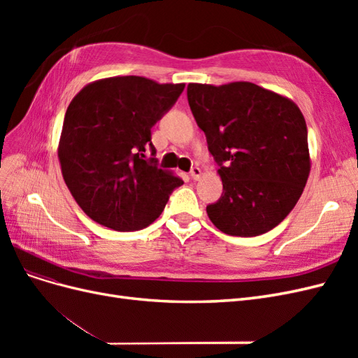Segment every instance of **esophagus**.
I'll return each mask as SVG.
<instances>
[{"instance_id": "34e87169", "label": "esophagus", "mask_w": 358, "mask_h": 358, "mask_svg": "<svg viewBox=\"0 0 358 358\" xmlns=\"http://www.w3.org/2000/svg\"><path fill=\"white\" fill-rule=\"evenodd\" d=\"M189 175L194 180H199L201 178V169L200 167H192L191 171H189Z\"/></svg>"}]
</instances>
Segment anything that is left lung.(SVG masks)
Masks as SVG:
<instances>
[{"instance_id":"left-lung-1","label":"left lung","mask_w":358,"mask_h":358,"mask_svg":"<svg viewBox=\"0 0 358 358\" xmlns=\"http://www.w3.org/2000/svg\"><path fill=\"white\" fill-rule=\"evenodd\" d=\"M191 112L222 180L221 199L206 208L230 236L267 233L285 220L309 178L306 121L287 96L251 82L189 83Z\"/></svg>"}]
</instances>
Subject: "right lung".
<instances>
[{"mask_svg": "<svg viewBox=\"0 0 358 358\" xmlns=\"http://www.w3.org/2000/svg\"><path fill=\"white\" fill-rule=\"evenodd\" d=\"M185 83L142 76L91 82L67 107L58 145L62 178L91 220L117 231L152 224L183 180L145 152L150 128L176 103Z\"/></svg>", "mask_w": 358, "mask_h": 358, "instance_id": "add662e5", "label": "right lung"}]
</instances>
